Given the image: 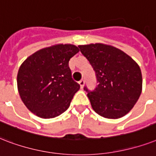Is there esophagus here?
<instances>
[{
	"mask_svg": "<svg viewBox=\"0 0 156 156\" xmlns=\"http://www.w3.org/2000/svg\"><path fill=\"white\" fill-rule=\"evenodd\" d=\"M79 84H80V88H83V87H84V80H80L79 81Z\"/></svg>",
	"mask_w": 156,
	"mask_h": 156,
	"instance_id": "esophagus-1",
	"label": "esophagus"
}]
</instances>
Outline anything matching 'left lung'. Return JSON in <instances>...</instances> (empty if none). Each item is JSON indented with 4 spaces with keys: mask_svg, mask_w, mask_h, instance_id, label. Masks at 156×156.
<instances>
[{
    "mask_svg": "<svg viewBox=\"0 0 156 156\" xmlns=\"http://www.w3.org/2000/svg\"><path fill=\"white\" fill-rule=\"evenodd\" d=\"M78 47L96 73L98 85L94 90L84 88L94 111L107 119L125 115L142 93L138 64L127 54L109 44L96 43Z\"/></svg>",
    "mask_w": 156,
    "mask_h": 156,
    "instance_id": "obj_1",
    "label": "left lung"
}]
</instances>
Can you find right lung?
Wrapping results in <instances>:
<instances>
[{
  "instance_id": "add662e5",
  "label": "right lung",
  "mask_w": 156,
  "mask_h": 156,
  "mask_svg": "<svg viewBox=\"0 0 156 156\" xmlns=\"http://www.w3.org/2000/svg\"><path fill=\"white\" fill-rule=\"evenodd\" d=\"M79 51L74 44H54L35 52L22 63L17 76L18 90L30 112L50 119L69 107L80 84L72 80L68 63Z\"/></svg>"
}]
</instances>
